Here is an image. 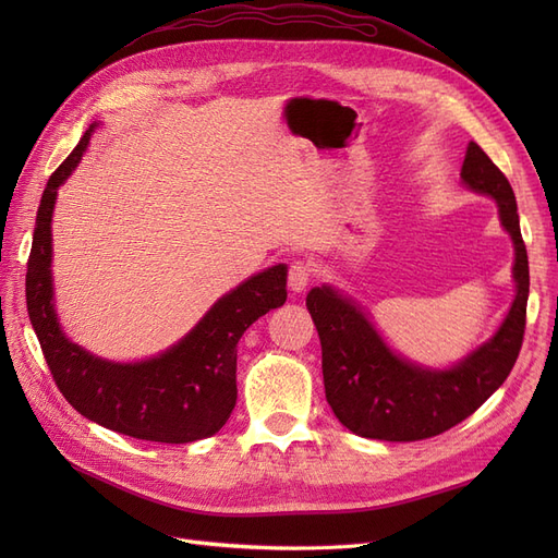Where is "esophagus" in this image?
I'll return each instance as SVG.
<instances>
[{
	"label": "esophagus",
	"mask_w": 558,
	"mask_h": 558,
	"mask_svg": "<svg viewBox=\"0 0 558 558\" xmlns=\"http://www.w3.org/2000/svg\"><path fill=\"white\" fill-rule=\"evenodd\" d=\"M312 275H314V269H312L310 263L295 260V263L289 267V289H291L293 293H302V291H305L307 286H310Z\"/></svg>",
	"instance_id": "obj_1"
}]
</instances>
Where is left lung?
Wrapping results in <instances>:
<instances>
[{"label": "left lung", "mask_w": 558, "mask_h": 558, "mask_svg": "<svg viewBox=\"0 0 558 558\" xmlns=\"http://www.w3.org/2000/svg\"><path fill=\"white\" fill-rule=\"evenodd\" d=\"M461 177L472 191L498 202L500 221L512 234L517 251V298L492 342L447 373H430L388 351L363 312L328 286L307 293V310L320 340L326 400L342 426L369 440L416 442L461 424L508 379L521 351L529 256L512 185L475 142L468 146Z\"/></svg>", "instance_id": "8db88e82"}]
</instances>
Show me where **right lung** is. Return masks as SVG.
I'll return each instance as SVG.
<instances>
[{"mask_svg": "<svg viewBox=\"0 0 558 558\" xmlns=\"http://www.w3.org/2000/svg\"><path fill=\"white\" fill-rule=\"evenodd\" d=\"M90 132L50 174L41 195L25 275L29 324L53 381L78 414L137 440L167 445L202 440L221 430L234 410L238 342L253 320L286 302V267H269L223 295L191 335L154 361L118 365L72 344L50 305V216L58 185L78 165Z\"/></svg>", "mask_w": 558, "mask_h": 558, "instance_id": "add662e5", "label": "right lung"}]
</instances>
